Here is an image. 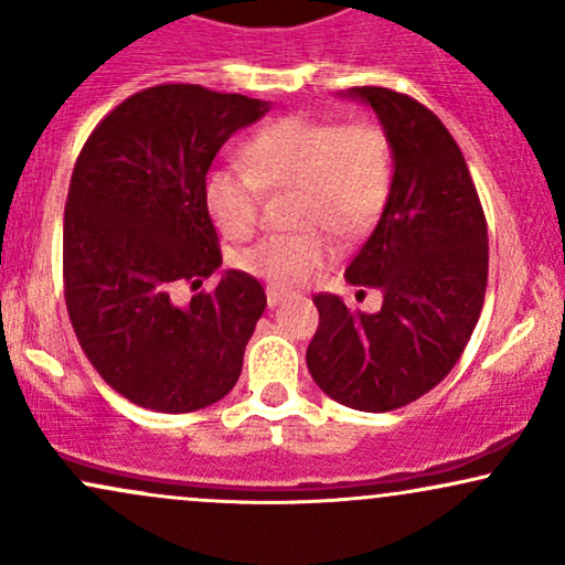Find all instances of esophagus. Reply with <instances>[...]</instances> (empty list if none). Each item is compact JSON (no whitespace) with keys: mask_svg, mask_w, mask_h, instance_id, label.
<instances>
[{"mask_svg":"<svg viewBox=\"0 0 565 565\" xmlns=\"http://www.w3.org/2000/svg\"><path fill=\"white\" fill-rule=\"evenodd\" d=\"M265 295H268V305H270V308H276L278 302L287 300L289 291H287V289H278V287H268V289H265Z\"/></svg>","mask_w":565,"mask_h":565,"instance_id":"1","label":"esophagus"}]
</instances>
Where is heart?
I'll return each instance as SVG.
<instances>
[{
	"instance_id": "1",
	"label": "heart",
	"mask_w": 565,
	"mask_h": 565,
	"mask_svg": "<svg viewBox=\"0 0 565 565\" xmlns=\"http://www.w3.org/2000/svg\"><path fill=\"white\" fill-rule=\"evenodd\" d=\"M391 180V146L377 127L287 116L244 142L242 167L206 174L204 201L217 228L242 242L257 228L260 191L295 188V223L305 231L263 238L236 265L274 287H300L332 255L327 233L310 225L361 233L380 215Z\"/></svg>"
}]
</instances>
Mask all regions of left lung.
Masks as SVG:
<instances>
[{
  "label": "left lung",
  "instance_id": "8db88e82",
  "mask_svg": "<svg viewBox=\"0 0 565 565\" xmlns=\"http://www.w3.org/2000/svg\"><path fill=\"white\" fill-rule=\"evenodd\" d=\"M377 114L393 157L385 210L348 265L353 287L382 291L377 313L316 295L310 377L337 404L393 412L438 385L468 345L483 308L489 233L462 151L414 97L350 87Z\"/></svg>",
  "mask_w": 565,
  "mask_h": 565
}]
</instances>
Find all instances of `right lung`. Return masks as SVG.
I'll list each match as a JSON object with an SVG mask.
<instances>
[{"label":"right lung","mask_w":565,"mask_h":565,"mask_svg":"<svg viewBox=\"0 0 565 565\" xmlns=\"http://www.w3.org/2000/svg\"><path fill=\"white\" fill-rule=\"evenodd\" d=\"M268 100L159 84L116 106L84 142L63 223V281L76 340L103 380L142 408L185 414L233 391L265 305L225 270L204 201L212 159Z\"/></svg>","instance_id":"right-lung-1"}]
</instances>
